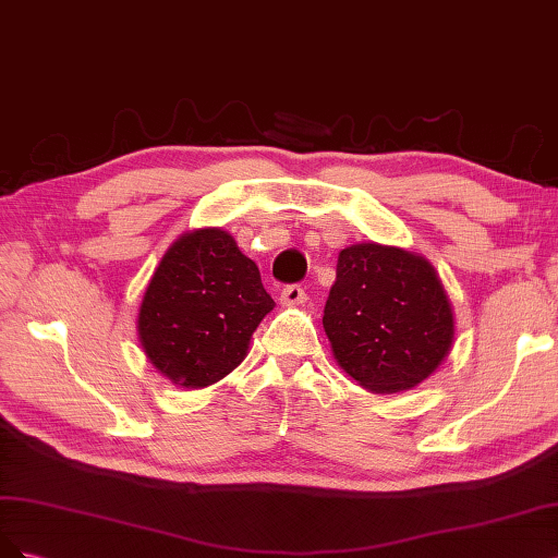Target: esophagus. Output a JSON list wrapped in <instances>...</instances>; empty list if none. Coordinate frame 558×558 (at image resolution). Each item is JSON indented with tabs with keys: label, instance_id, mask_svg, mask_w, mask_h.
Segmentation results:
<instances>
[{
	"label": "esophagus",
	"instance_id": "34e87169",
	"mask_svg": "<svg viewBox=\"0 0 558 558\" xmlns=\"http://www.w3.org/2000/svg\"><path fill=\"white\" fill-rule=\"evenodd\" d=\"M305 301H308V296H305V290L301 284H287L284 290L280 292V303L287 305V308H294V305H303Z\"/></svg>",
	"mask_w": 558,
	"mask_h": 558
}]
</instances>
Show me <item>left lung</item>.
<instances>
[{"mask_svg": "<svg viewBox=\"0 0 558 558\" xmlns=\"http://www.w3.org/2000/svg\"><path fill=\"white\" fill-rule=\"evenodd\" d=\"M322 325L338 366L375 393L417 387L454 345V311L436 268L373 241L340 250Z\"/></svg>", "mask_w": 558, "mask_h": 558, "instance_id": "1", "label": "left lung"}]
</instances>
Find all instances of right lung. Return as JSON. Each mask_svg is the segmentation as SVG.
Wrapping results in <instances>:
<instances>
[{
    "instance_id": "add662e5",
    "label": "right lung",
    "mask_w": 558,
    "mask_h": 558,
    "mask_svg": "<svg viewBox=\"0 0 558 558\" xmlns=\"http://www.w3.org/2000/svg\"><path fill=\"white\" fill-rule=\"evenodd\" d=\"M274 308L257 264L231 233L202 227L181 233L159 259L138 305L136 333L167 380L202 389L243 362Z\"/></svg>"
}]
</instances>
